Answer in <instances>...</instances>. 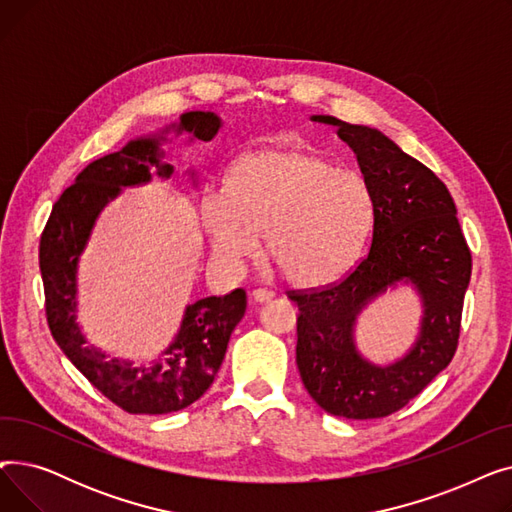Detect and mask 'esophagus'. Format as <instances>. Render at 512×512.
Here are the masks:
<instances>
[{
	"mask_svg": "<svg viewBox=\"0 0 512 512\" xmlns=\"http://www.w3.org/2000/svg\"><path fill=\"white\" fill-rule=\"evenodd\" d=\"M274 297V292L272 290H265V288H255L253 292H251V299L255 301V303H267Z\"/></svg>",
	"mask_w": 512,
	"mask_h": 512,
	"instance_id": "1",
	"label": "esophagus"
}]
</instances>
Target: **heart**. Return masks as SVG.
Returning <instances> with one entry per match:
<instances>
[{
    "label": "heart",
    "mask_w": 512,
    "mask_h": 512,
    "mask_svg": "<svg viewBox=\"0 0 512 512\" xmlns=\"http://www.w3.org/2000/svg\"><path fill=\"white\" fill-rule=\"evenodd\" d=\"M199 222L215 261L240 267L259 251L301 288L342 278L361 255L373 224V197L361 174L303 147L240 157L226 174V193L205 191Z\"/></svg>",
    "instance_id": "1"
}]
</instances>
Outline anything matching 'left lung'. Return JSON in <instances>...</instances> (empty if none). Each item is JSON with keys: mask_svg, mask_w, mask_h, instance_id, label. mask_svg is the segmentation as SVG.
I'll use <instances>...</instances> for the list:
<instances>
[{"mask_svg": "<svg viewBox=\"0 0 512 512\" xmlns=\"http://www.w3.org/2000/svg\"><path fill=\"white\" fill-rule=\"evenodd\" d=\"M357 155L373 197L371 247L340 284L290 294L299 305L297 365L317 405L346 419H378L407 405L454 357L471 253L446 184L378 128L315 114ZM400 285L416 290L422 319L414 344L390 364L356 346L360 313Z\"/></svg>", "mask_w": 512, "mask_h": 512, "instance_id": "1", "label": "left lung"}]
</instances>
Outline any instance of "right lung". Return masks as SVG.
Wrapping results in <instances>:
<instances>
[{
  "label": "right lung",
  "instance_id": "add662e5",
  "mask_svg": "<svg viewBox=\"0 0 512 512\" xmlns=\"http://www.w3.org/2000/svg\"><path fill=\"white\" fill-rule=\"evenodd\" d=\"M213 112H184L178 122L128 141L120 151L89 164L51 209L41 236L39 267L45 286L47 324L70 363L114 405L132 415H166L199 400L213 384L230 334L245 315L242 288L184 307L174 340L149 363L110 357L95 346L78 321V263L101 211L122 188L145 186L153 176L168 180L174 166L161 149L186 134V143L211 141L222 128ZM193 186L197 170H186Z\"/></svg>",
  "mask_w": 512,
  "mask_h": 512
}]
</instances>
